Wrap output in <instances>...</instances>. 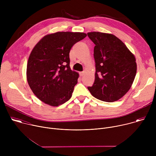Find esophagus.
<instances>
[{
    "label": "esophagus",
    "instance_id": "obj_1",
    "mask_svg": "<svg viewBox=\"0 0 156 156\" xmlns=\"http://www.w3.org/2000/svg\"><path fill=\"white\" fill-rule=\"evenodd\" d=\"M84 73L83 72H80V76H83L84 75Z\"/></svg>",
    "mask_w": 156,
    "mask_h": 156
}]
</instances>
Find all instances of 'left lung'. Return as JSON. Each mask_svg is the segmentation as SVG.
I'll use <instances>...</instances> for the list:
<instances>
[{
	"instance_id": "8db88e82",
	"label": "left lung",
	"mask_w": 156,
	"mask_h": 156,
	"mask_svg": "<svg viewBox=\"0 0 156 156\" xmlns=\"http://www.w3.org/2000/svg\"><path fill=\"white\" fill-rule=\"evenodd\" d=\"M94 42L95 80L88 90L96 98L112 102L130 89L136 73L135 57L115 36L100 32L87 33Z\"/></svg>"
}]
</instances>
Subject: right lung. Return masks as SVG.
<instances>
[{"instance_id": "obj_1", "label": "right lung", "mask_w": 156, "mask_h": 156, "mask_svg": "<svg viewBox=\"0 0 156 156\" xmlns=\"http://www.w3.org/2000/svg\"><path fill=\"white\" fill-rule=\"evenodd\" d=\"M84 33L57 32L42 38L31 51L27 63L28 84L36 96L58 106L72 97L79 75L70 67L69 53Z\"/></svg>"}]
</instances>
